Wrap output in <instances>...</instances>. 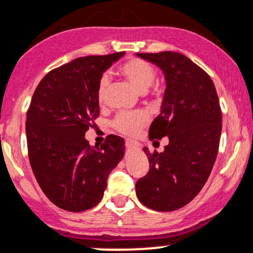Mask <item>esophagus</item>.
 <instances>
[{"label":"esophagus","instance_id":"obj_1","mask_svg":"<svg viewBox=\"0 0 253 253\" xmlns=\"http://www.w3.org/2000/svg\"><path fill=\"white\" fill-rule=\"evenodd\" d=\"M126 145H127V148L131 149V150H138V149H139V144H138L137 142H134V140H131V139L126 140Z\"/></svg>","mask_w":253,"mask_h":253}]
</instances>
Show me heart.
<instances>
[{
  "instance_id": "b5f03b06",
  "label": "heart",
  "mask_w": 253,
  "mask_h": 253,
  "mask_svg": "<svg viewBox=\"0 0 253 253\" xmlns=\"http://www.w3.org/2000/svg\"><path fill=\"white\" fill-rule=\"evenodd\" d=\"M119 71L140 93L147 91L155 80V69L153 65L138 58H132L125 62L120 66ZM108 82L106 76H102L98 82L97 98L100 104L104 102ZM147 121V116L143 113H121L114 120L113 126L120 133L133 137L145 126Z\"/></svg>"
}]
</instances>
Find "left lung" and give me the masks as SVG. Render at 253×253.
Here are the masks:
<instances>
[{
	"label": "left lung",
	"instance_id": "8db88e82",
	"mask_svg": "<svg viewBox=\"0 0 253 253\" xmlns=\"http://www.w3.org/2000/svg\"><path fill=\"white\" fill-rule=\"evenodd\" d=\"M165 76L159 116L149 139L169 137L162 153L143 148L149 160L147 175L135 183L144 206L169 212L189 204L203 189L216 161L222 132V113L213 81L184 54L137 53Z\"/></svg>",
	"mask_w": 253,
	"mask_h": 253
}]
</instances>
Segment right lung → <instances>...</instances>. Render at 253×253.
<instances>
[{"instance_id": "obj_1", "label": "right lung", "mask_w": 253, "mask_h": 253, "mask_svg": "<svg viewBox=\"0 0 253 253\" xmlns=\"http://www.w3.org/2000/svg\"><path fill=\"white\" fill-rule=\"evenodd\" d=\"M124 55L76 58L49 71L34 92L25 125L29 160L44 195L65 211L99 204L109 173L125 155L119 135H108L100 148L84 138L99 116L98 82Z\"/></svg>"}]
</instances>
